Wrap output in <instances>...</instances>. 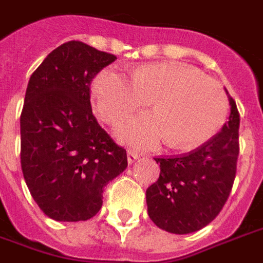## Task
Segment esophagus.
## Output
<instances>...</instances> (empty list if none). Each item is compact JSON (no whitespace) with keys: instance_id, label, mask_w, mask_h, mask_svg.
Instances as JSON below:
<instances>
[{"instance_id":"1","label":"esophagus","mask_w":263,"mask_h":263,"mask_svg":"<svg viewBox=\"0 0 263 263\" xmlns=\"http://www.w3.org/2000/svg\"><path fill=\"white\" fill-rule=\"evenodd\" d=\"M126 156H128V163H129V164L135 163V161H137V159H139V155H138L137 152H134V151H128Z\"/></svg>"}]
</instances>
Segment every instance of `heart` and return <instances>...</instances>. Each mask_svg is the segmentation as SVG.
Returning <instances> with one entry per match:
<instances>
[{"label": "heart", "mask_w": 263, "mask_h": 263, "mask_svg": "<svg viewBox=\"0 0 263 263\" xmlns=\"http://www.w3.org/2000/svg\"><path fill=\"white\" fill-rule=\"evenodd\" d=\"M92 97L103 121L117 125L151 100L153 112L132 118L117 135L135 146L152 147L167 138L177 149L211 139L224 124L229 99L220 83L178 62L135 68L129 79L103 69L92 83Z\"/></svg>", "instance_id": "b5f03b06"}]
</instances>
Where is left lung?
Listing matches in <instances>:
<instances>
[{"label":"left lung","mask_w":263,"mask_h":263,"mask_svg":"<svg viewBox=\"0 0 263 263\" xmlns=\"http://www.w3.org/2000/svg\"><path fill=\"white\" fill-rule=\"evenodd\" d=\"M229 102V121L211 141L186 155L155 159L160 163V176L146 190V203L149 217L161 230L190 234L209 224L223 209L240 152V114L230 95Z\"/></svg>","instance_id":"left-lung-1"}]
</instances>
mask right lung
Listing matches in <instances>:
<instances>
[{"mask_svg": "<svg viewBox=\"0 0 263 263\" xmlns=\"http://www.w3.org/2000/svg\"><path fill=\"white\" fill-rule=\"evenodd\" d=\"M116 55L82 42L52 50L29 79L21 114V164L44 215L87 220L100 211L108 181L128 166L93 116L90 82Z\"/></svg>", "mask_w": 263, "mask_h": 263, "instance_id": "1", "label": "right lung"}]
</instances>
